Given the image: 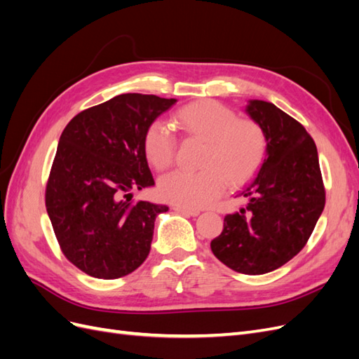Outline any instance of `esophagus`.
<instances>
[{"mask_svg": "<svg viewBox=\"0 0 359 359\" xmlns=\"http://www.w3.org/2000/svg\"><path fill=\"white\" fill-rule=\"evenodd\" d=\"M173 210H175L177 212H181V214H184V215H189V217H196V215H199V214H201V211H199V210L184 208V206H178V205L173 206Z\"/></svg>", "mask_w": 359, "mask_h": 359, "instance_id": "1", "label": "esophagus"}]
</instances>
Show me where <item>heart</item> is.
I'll return each instance as SVG.
<instances>
[{
  "label": "heart",
  "mask_w": 359,
  "mask_h": 359,
  "mask_svg": "<svg viewBox=\"0 0 359 359\" xmlns=\"http://www.w3.org/2000/svg\"><path fill=\"white\" fill-rule=\"evenodd\" d=\"M182 133L205 142L202 170L168 173L158 182L161 199L184 208H202L224 191L226 182L240 186L255 175L266 154V136L252 119L214 100L189 103L173 116ZM147 160L157 170L168 169L175 156V137L160 121L151 123L142 139Z\"/></svg>",
  "instance_id": "heart-1"
}]
</instances>
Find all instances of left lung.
I'll return each mask as SVG.
<instances>
[{"label": "left lung", "mask_w": 359, "mask_h": 359, "mask_svg": "<svg viewBox=\"0 0 359 359\" xmlns=\"http://www.w3.org/2000/svg\"><path fill=\"white\" fill-rule=\"evenodd\" d=\"M245 114L262 127L266 154L255 178L238 191L245 205L224 217L211 241L214 256L236 273L259 276L297 256L325 206L314 140L273 103L248 100Z\"/></svg>", "instance_id": "1"}]
</instances>
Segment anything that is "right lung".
Masks as SVG:
<instances>
[{
  "label": "right lung",
  "instance_id": "obj_1",
  "mask_svg": "<svg viewBox=\"0 0 359 359\" xmlns=\"http://www.w3.org/2000/svg\"><path fill=\"white\" fill-rule=\"evenodd\" d=\"M177 103L119 94L76 115L61 133L46 186V210L62 253L85 274L112 280L149 255L156 217L166 205L135 201L154 186L142 139Z\"/></svg>",
  "mask_w": 359,
  "mask_h": 359
}]
</instances>
